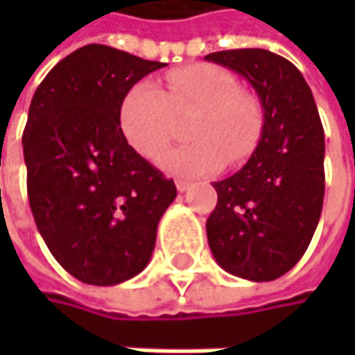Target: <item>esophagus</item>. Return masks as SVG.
Segmentation results:
<instances>
[{"instance_id":"esophagus-1","label":"esophagus","mask_w":355,"mask_h":355,"mask_svg":"<svg viewBox=\"0 0 355 355\" xmlns=\"http://www.w3.org/2000/svg\"><path fill=\"white\" fill-rule=\"evenodd\" d=\"M189 187H191V182H189V180H182V178H178L177 180V189L180 191V193H184Z\"/></svg>"}]
</instances>
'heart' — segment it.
Here are the masks:
<instances>
[{"mask_svg": "<svg viewBox=\"0 0 355 355\" xmlns=\"http://www.w3.org/2000/svg\"><path fill=\"white\" fill-rule=\"evenodd\" d=\"M191 110L195 114L187 125V137L193 141L173 148L160 160L173 175H211L224 162L241 164L261 139V103L216 63L173 69L166 73L164 90L146 80L131 86L119 105V129L137 154L156 160L175 135V114Z\"/></svg>", "mask_w": 355, "mask_h": 355, "instance_id": "obj_1", "label": "heart"}]
</instances>
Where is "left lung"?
<instances>
[{
  "label": "left lung",
  "mask_w": 355,
  "mask_h": 355,
  "mask_svg": "<svg viewBox=\"0 0 355 355\" xmlns=\"http://www.w3.org/2000/svg\"><path fill=\"white\" fill-rule=\"evenodd\" d=\"M207 61L245 76L263 107L248 162L214 182L207 243L222 269L250 282L288 273L313 241L324 197V131L313 92L294 63L265 49H232Z\"/></svg>",
  "instance_id": "8db88e82"
}]
</instances>
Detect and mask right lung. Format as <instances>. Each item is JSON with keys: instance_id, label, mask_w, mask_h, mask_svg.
Here are the masks:
<instances>
[{"instance_id": "1", "label": "right lung", "mask_w": 355, "mask_h": 355, "mask_svg": "<svg viewBox=\"0 0 355 355\" xmlns=\"http://www.w3.org/2000/svg\"><path fill=\"white\" fill-rule=\"evenodd\" d=\"M166 63L107 44L61 59L36 88L22 135L28 201L57 263L76 279L114 286L150 261L173 178L119 129L127 90Z\"/></svg>"}]
</instances>
